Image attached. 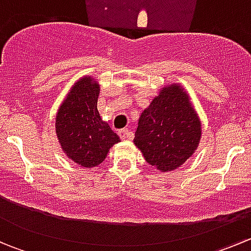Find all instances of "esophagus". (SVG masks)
<instances>
[{"mask_svg":"<svg viewBox=\"0 0 251 251\" xmlns=\"http://www.w3.org/2000/svg\"><path fill=\"white\" fill-rule=\"evenodd\" d=\"M119 136H120L121 140H125V138H132L133 133L127 128H123V130L119 131Z\"/></svg>","mask_w":251,"mask_h":251,"instance_id":"34e87169","label":"esophagus"}]
</instances>
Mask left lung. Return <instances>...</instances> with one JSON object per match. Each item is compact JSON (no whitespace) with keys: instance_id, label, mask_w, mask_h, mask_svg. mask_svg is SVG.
Listing matches in <instances>:
<instances>
[{"instance_id":"8db88e82","label":"left lung","mask_w":251,"mask_h":251,"mask_svg":"<svg viewBox=\"0 0 251 251\" xmlns=\"http://www.w3.org/2000/svg\"><path fill=\"white\" fill-rule=\"evenodd\" d=\"M201 136V121L188 96L181 86L171 85L142 113L133 142L147 163L160 171H171L194 153Z\"/></svg>"}]
</instances>
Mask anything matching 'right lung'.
<instances>
[{"instance_id":"obj_1","label":"right lung","mask_w":251,"mask_h":251,"mask_svg":"<svg viewBox=\"0 0 251 251\" xmlns=\"http://www.w3.org/2000/svg\"><path fill=\"white\" fill-rule=\"evenodd\" d=\"M100 86L91 77L78 80L58 110L55 132L68 158L83 168L102 163L113 144L120 142L97 109Z\"/></svg>"}]
</instances>
